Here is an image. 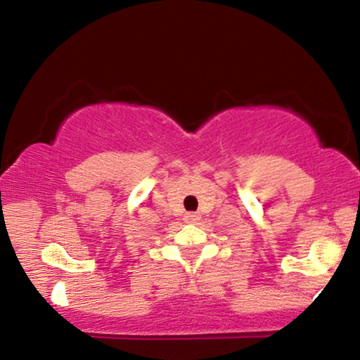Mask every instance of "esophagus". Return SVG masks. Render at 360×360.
Wrapping results in <instances>:
<instances>
[{
    "mask_svg": "<svg viewBox=\"0 0 360 360\" xmlns=\"http://www.w3.org/2000/svg\"><path fill=\"white\" fill-rule=\"evenodd\" d=\"M199 218H201V216H199L198 213H186L184 214V223H188V224H194V223H198L199 221Z\"/></svg>",
    "mask_w": 360,
    "mask_h": 360,
    "instance_id": "obj_1",
    "label": "esophagus"
}]
</instances>
